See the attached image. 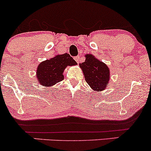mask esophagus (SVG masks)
<instances>
[{
    "instance_id": "1",
    "label": "esophagus",
    "mask_w": 151,
    "mask_h": 151,
    "mask_svg": "<svg viewBox=\"0 0 151 151\" xmlns=\"http://www.w3.org/2000/svg\"><path fill=\"white\" fill-rule=\"evenodd\" d=\"M74 59H75L76 62H77V64H79V63L81 62V58H80V57H79V56H77V57H74Z\"/></svg>"
}]
</instances>
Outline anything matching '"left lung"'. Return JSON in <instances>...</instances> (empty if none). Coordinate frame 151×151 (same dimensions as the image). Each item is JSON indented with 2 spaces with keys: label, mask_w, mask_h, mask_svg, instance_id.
<instances>
[{
  "label": "left lung",
  "mask_w": 151,
  "mask_h": 151,
  "mask_svg": "<svg viewBox=\"0 0 151 151\" xmlns=\"http://www.w3.org/2000/svg\"><path fill=\"white\" fill-rule=\"evenodd\" d=\"M84 62L79 64L87 83L93 90L105 89L109 84L110 69L107 65L92 54H86Z\"/></svg>",
  "instance_id": "left-lung-1"
}]
</instances>
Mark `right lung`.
Listing matches in <instances>:
<instances>
[{
    "label": "right lung",
    "instance_id": "1",
    "mask_svg": "<svg viewBox=\"0 0 151 151\" xmlns=\"http://www.w3.org/2000/svg\"><path fill=\"white\" fill-rule=\"evenodd\" d=\"M77 64L67 53L57 55L39 64L36 70V78L44 87H52L64 79L63 72L66 67Z\"/></svg>",
    "mask_w": 151,
    "mask_h": 151
}]
</instances>
